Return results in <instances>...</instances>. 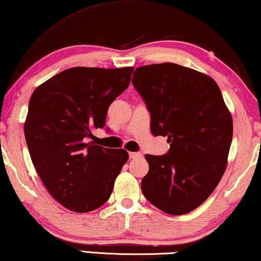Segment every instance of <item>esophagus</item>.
Instances as JSON below:
<instances>
[{"mask_svg": "<svg viewBox=\"0 0 261 261\" xmlns=\"http://www.w3.org/2000/svg\"><path fill=\"white\" fill-rule=\"evenodd\" d=\"M129 157H130V159H136V158L143 157V154L141 152H130Z\"/></svg>", "mask_w": 261, "mask_h": 261, "instance_id": "34e87169", "label": "esophagus"}]
</instances>
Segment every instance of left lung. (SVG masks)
Wrapping results in <instances>:
<instances>
[{
    "label": "left lung",
    "instance_id": "obj_1",
    "mask_svg": "<svg viewBox=\"0 0 261 261\" xmlns=\"http://www.w3.org/2000/svg\"><path fill=\"white\" fill-rule=\"evenodd\" d=\"M132 84L145 103L153 136L168 137L169 152L146 154L144 197L179 216L201 205L225 172L233 123L211 77L174 63L137 68Z\"/></svg>",
    "mask_w": 261,
    "mask_h": 261
}]
</instances>
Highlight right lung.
Returning <instances> with one entry per match:
<instances>
[{"instance_id":"add662e5","label":"right lung","mask_w":261,"mask_h":261,"mask_svg":"<svg viewBox=\"0 0 261 261\" xmlns=\"http://www.w3.org/2000/svg\"><path fill=\"white\" fill-rule=\"evenodd\" d=\"M134 68L76 67L41 84L30 97L24 136L41 180L70 211L98 208L129 159L123 149L89 142L106 126L110 104L129 87Z\"/></svg>"}]
</instances>
